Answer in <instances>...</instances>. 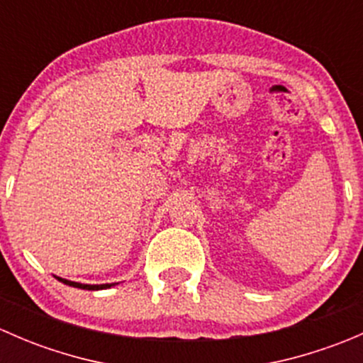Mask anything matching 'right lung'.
Instances as JSON below:
<instances>
[{
  "label": "right lung",
  "mask_w": 363,
  "mask_h": 363,
  "mask_svg": "<svg viewBox=\"0 0 363 363\" xmlns=\"http://www.w3.org/2000/svg\"><path fill=\"white\" fill-rule=\"evenodd\" d=\"M57 281H61V283L68 284V286H73V288H82V290H105V288H111L116 283L112 284H82V283H73V281H68V279H63V277H57Z\"/></svg>",
  "instance_id": "right-lung-1"
}]
</instances>
